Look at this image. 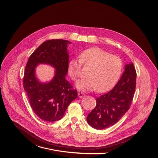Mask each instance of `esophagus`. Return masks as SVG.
I'll return each mask as SVG.
<instances>
[{"mask_svg": "<svg viewBox=\"0 0 158 158\" xmlns=\"http://www.w3.org/2000/svg\"><path fill=\"white\" fill-rule=\"evenodd\" d=\"M78 96H79V98H82V97H84L85 96V94L82 92H79L78 93Z\"/></svg>", "mask_w": 158, "mask_h": 158, "instance_id": "esophagus-1", "label": "esophagus"}]
</instances>
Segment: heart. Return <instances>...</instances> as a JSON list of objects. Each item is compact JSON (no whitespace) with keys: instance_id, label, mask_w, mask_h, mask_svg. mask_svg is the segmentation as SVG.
Here are the masks:
<instances>
[{"instance_id":"b5f03b06","label":"heart","mask_w":158,"mask_h":158,"mask_svg":"<svg viewBox=\"0 0 158 158\" xmlns=\"http://www.w3.org/2000/svg\"><path fill=\"white\" fill-rule=\"evenodd\" d=\"M82 66L91 67L87 76L77 83V87L84 91H108L118 81L123 68L119 56L97 47L83 51L80 59H72L68 65L70 79L76 81L82 74Z\"/></svg>"}]
</instances>
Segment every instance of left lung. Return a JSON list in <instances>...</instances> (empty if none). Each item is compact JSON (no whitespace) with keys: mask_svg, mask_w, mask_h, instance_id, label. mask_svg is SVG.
Instances as JSON below:
<instances>
[{"mask_svg":"<svg viewBox=\"0 0 158 158\" xmlns=\"http://www.w3.org/2000/svg\"><path fill=\"white\" fill-rule=\"evenodd\" d=\"M136 70L127 64L120 79L111 91L96 98V107L88 114L87 122L102 130L117 123L130 108L136 86Z\"/></svg>","mask_w":158,"mask_h":158,"instance_id":"8db88e82","label":"left lung"}]
</instances>
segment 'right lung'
<instances>
[{
  "instance_id": "obj_1",
  "label": "right lung",
  "mask_w": 158,
  "mask_h": 158,
  "mask_svg": "<svg viewBox=\"0 0 158 158\" xmlns=\"http://www.w3.org/2000/svg\"><path fill=\"white\" fill-rule=\"evenodd\" d=\"M65 40H49L41 44L29 57L26 65L23 87L33 112L46 122L60 120L69 104L77 96L66 79L69 54ZM40 63H48L56 69V76L48 83H40L34 75L35 66Z\"/></svg>"
}]
</instances>
